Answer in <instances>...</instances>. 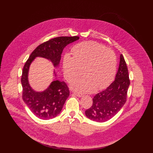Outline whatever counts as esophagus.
<instances>
[{
  "mask_svg": "<svg viewBox=\"0 0 153 153\" xmlns=\"http://www.w3.org/2000/svg\"><path fill=\"white\" fill-rule=\"evenodd\" d=\"M74 94H75L76 96L79 97H81L83 96V94H82V93H74Z\"/></svg>",
  "mask_w": 153,
  "mask_h": 153,
  "instance_id": "1",
  "label": "esophagus"
}]
</instances>
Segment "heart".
I'll list each match as a JSON object with an SVG mask.
<instances>
[{
  "mask_svg": "<svg viewBox=\"0 0 153 153\" xmlns=\"http://www.w3.org/2000/svg\"><path fill=\"white\" fill-rule=\"evenodd\" d=\"M73 57L66 54L63 58L65 77L71 82L83 73L85 76L75 79L71 88L78 92L90 93L104 89L114 80L117 61L114 53L96 42H83L73 47Z\"/></svg>",
  "mask_w": 153,
  "mask_h": 153,
  "instance_id": "heart-1",
  "label": "heart"
}]
</instances>
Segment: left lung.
<instances>
[{
    "mask_svg": "<svg viewBox=\"0 0 153 153\" xmlns=\"http://www.w3.org/2000/svg\"><path fill=\"white\" fill-rule=\"evenodd\" d=\"M130 84L126 63L122 54L114 81L108 88L97 93L93 99V105L85 111L86 116L97 122H104L113 117L126 101Z\"/></svg>",
    "mask_w": 153,
    "mask_h": 153,
    "instance_id": "obj_1",
    "label": "left lung"
}]
</instances>
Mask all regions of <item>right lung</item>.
Returning <instances> with one entry per match:
<instances>
[{
	"instance_id": "1",
	"label": "right lung",
	"mask_w": 153,
	"mask_h": 153,
	"mask_svg": "<svg viewBox=\"0 0 153 153\" xmlns=\"http://www.w3.org/2000/svg\"><path fill=\"white\" fill-rule=\"evenodd\" d=\"M79 39L78 36H62L43 43L32 52L24 65L21 77L22 99L31 112L40 119L48 120L56 117L60 113L68 97L70 90L65 82L54 79L45 91H35L28 82L30 65L36 57H40L50 60L54 67H57L59 65L63 48ZM54 73L56 76L55 71Z\"/></svg>"
}]
</instances>
